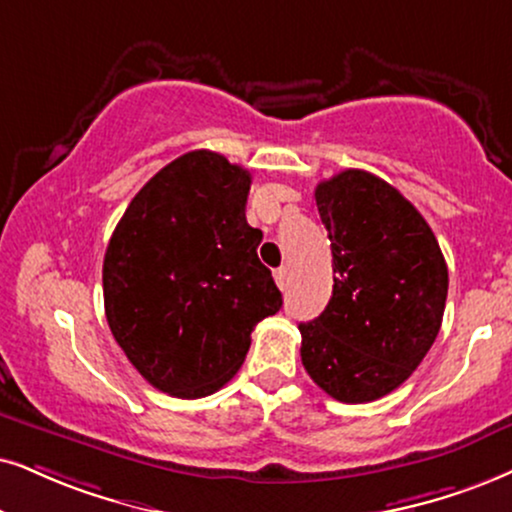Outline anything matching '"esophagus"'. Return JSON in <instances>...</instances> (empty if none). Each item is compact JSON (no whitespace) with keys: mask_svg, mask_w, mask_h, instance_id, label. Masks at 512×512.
Returning <instances> with one entry per match:
<instances>
[{"mask_svg":"<svg viewBox=\"0 0 512 512\" xmlns=\"http://www.w3.org/2000/svg\"><path fill=\"white\" fill-rule=\"evenodd\" d=\"M274 278H276V286H278V288H281V290L288 288V269H286V267L276 269V271H274Z\"/></svg>","mask_w":512,"mask_h":512,"instance_id":"obj_1","label":"esophagus"}]
</instances>
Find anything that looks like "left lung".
I'll return each instance as SVG.
<instances>
[{
  "instance_id": "8db88e82",
  "label": "left lung",
  "mask_w": 512,
  "mask_h": 512,
  "mask_svg": "<svg viewBox=\"0 0 512 512\" xmlns=\"http://www.w3.org/2000/svg\"><path fill=\"white\" fill-rule=\"evenodd\" d=\"M314 198L331 238L333 295L300 323V357L323 392L366 404L397 390L430 352L449 271L423 215L375 174L345 170Z\"/></svg>"
}]
</instances>
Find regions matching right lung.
Segmentation results:
<instances>
[{"instance_id": "obj_1", "label": "right lung", "mask_w": 512, "mask_h": 512, "mask_svg": "<svg viewBox=\"0 0 512 512\" xmlns=\"http://www.w3.org/2000/svg\"><path fill=\"white\" fill-rule=\"evenodd\" d=\"M250 172L191 151L148 179L103 257L113 338L160 392L198 399L234 378L250 333L281 309L245 219Z\"/></svg>"}]
</instances>
